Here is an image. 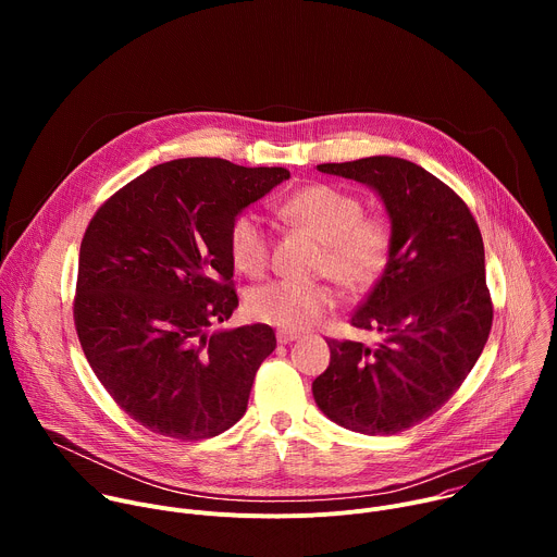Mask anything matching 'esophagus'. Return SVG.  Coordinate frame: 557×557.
Instances as JSON below:
<instances>
[{"instance_id": "esophagus-1", "label": "esophagus", "mask_w": 557, "mask_h": 557, "mask_svg": "<svg viewBox=\"0 0 557 557\" xmlns=\"http://www.w3.org/2000/svg\"><path fill=\"white\" fill-rule=\"evenodd\" d=\"M295 339H299V335H297V333H290V331H277V342H280V344H290V342H295Z\"/></svg>"}]
</instances>
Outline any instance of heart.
Returning <instances> with one entry per match:
<instances>
[{"mask_svg":"<svg viewBox=\"0 0 557 557\" xmlns=\"http://www.w3.org/2000/svg\"><path fill=\"white\" fill-rule=\"evenodd\" d=\"M282 215L324 245L320 269L346 290H366L383 275L392 233L383 218L363 215V202L357 196L331 185H310L282 205ZM228 253L240 273L251 277L264 273L271 237L262 215L245 211L233 220ZM247 306L260 322L304 331L335 306V290L329 284L277 280L253 288Z\"/></svg>","mask_w":557,"mask_h":557,"instance_id":"obj_1","label":"heart"}]
</instances>
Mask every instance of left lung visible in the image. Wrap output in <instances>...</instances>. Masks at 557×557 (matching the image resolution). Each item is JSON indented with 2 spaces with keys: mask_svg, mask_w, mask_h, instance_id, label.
I'll use <instances>...</instances> for the list:
<instances>
[{
  "mask_svg": "<svg viewBox=\"0 0 557 557\" xmlns=\"http://www.w3.org/2000/svg\"><path fill=\"white\" fill-rule=\"evenodd\" d=\"M370 187L389 218V260L350 317L376 346L331 339L312 381L314 404L337 425L399 434L432 417L479 361L492 331L481 228L436 176L394 156L317 165Z\"/></svg>",
  "mask_w": 557,
  "mask_h": 557,
  "instance_id": "8db88e82",
  "label": "left lung"
}]
</instances>
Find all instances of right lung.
I'll list each match as a JSON object with an SVG mask.
<instances>
[{
  "mask_svg": "<svg viewBox=\"0 0 557 557\" xmlns=\"http://www.w3.org/2000/svg\"><path fill=\"white\" fill-rule=\"evenodd\" d=\"M288 178L284 168L178 158L127 183L90 220L76 335L112 399L149 432L200 441L247 412L275 333L267 324L209 329L237 308L233 220Z\"/></svg>",
  "mask_w": 557,
  "mask_h": 557,
  "instance_id": "obj_1",
  "label": "right lung"
}]
</instances>
